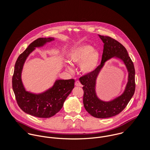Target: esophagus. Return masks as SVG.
<instances>
[{
	"label": "esophagus",
	"mask_w": 150,
	"mask_h": 150,
	"mask_svg": "<svg viewBox=\"0 0 150 150\" xmlns=\"http://www.w3.org/2000/svg\"><path fill=\"white\" fill-rule=\"evenodd\" d=\"M75 86H81L82 85H81V84L80 83V82L79 81H76V83H75Z\"/></svg>",
	"instance_id": "34e87169"
}]
</instances>
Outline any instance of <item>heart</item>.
<instances>
[{
	"label": "heart",
	"instance_id": "heart-1",
	"mask_svg": "<svg viewBox=\"0 0 150 150\" xmlns=\"http://www.w3.org/2000/svg\"><path fill=\"white\" fill-rule=\"evenodd\" d=\"M100 59V52L89 44L80 45L74 48L69 55L70 61L74 64L80 65V70L84 74L93 73L98 67ZM67 69L73 70L72 66L66 65Z\"/></svg>",
	"mask_w": 150,
	"mask_h": 150
}]
</instances>
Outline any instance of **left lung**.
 Here are the masks:
<instances>
[{
  "label": "left lung",
  "mask_w": 150,
  "mask_h": 150,
  "mask_svg": "<svg viewBox=\"0 0 150 150\" xmlns=\"http://www.w3.org/2000/svg\"><path fill=\"white\" fill-rule=\"evenodd\" d=\"M104 43L103 52L101 64L92 73L80 78L83 86V103L86 111L98 118H106L120 113L127 106L135 91V70L133 64L129 57L126 48L115 39L98 35ZM116 58L122 60L128 70V82L123 93L109 101H102L96 92L97 79L107 60Z\"/></svg>",
  "instance_id": "left-lung-1"
}]
</instances>
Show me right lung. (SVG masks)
<instances>
[{"label": "right lung", "mask_w": 150, "mask_h": 150, "mask_svg": "<svg viewBox=\"0 0 150 150\" xmlns=\"http://www.w3.org/2000/svg\"><path fill=\"white\" fill-rule=\"evenodd\" d=\"M54 40V38H43L31 43L18 57L12 79L13 89L19 107L26 114L39 118H50L59 112L74 87V79H57L51 87L38 93L26 91L23 86L22 72L28 57L36 48Z\"/></svg>", "instance_id": "obj_1"}]
</instances>
